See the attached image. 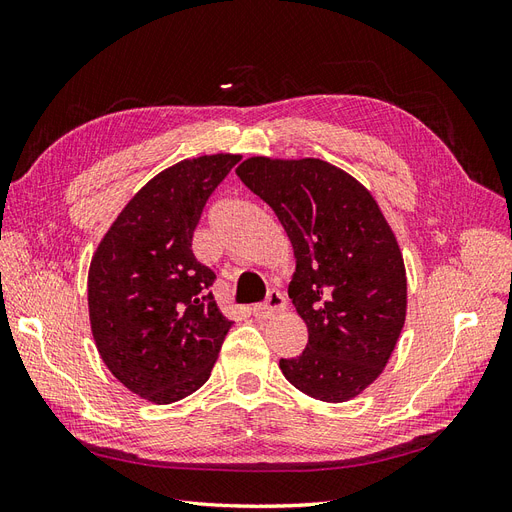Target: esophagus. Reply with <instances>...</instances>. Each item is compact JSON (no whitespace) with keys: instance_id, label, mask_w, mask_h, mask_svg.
<instances>
[{"instance_id":"obj_1","label":"esophagus","mask_w":512,"mask_h":512,"mask_svg":"<svg viewBox=\"0 0 512 512\" xmlns=\"http://www.w3.org/2000/svg\"><path fill=\"white\" fill-rule=\"evenodd\" d=\"M284 307H286L284 294L277 292V290H271V292L267 294V301H265V303L254 305V316H256V318H271V316H275L277 312H282Z\"/></svg>"}]
</instances>
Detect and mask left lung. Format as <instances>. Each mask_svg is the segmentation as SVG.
<instances>
[{
    "instance_id": "1",
    "label": "left lung",
    "mask_w": 512,
    "mask_h": 512,
    "mask_svg": "<svg viewBox=\"0 0 512 512\" xmlns=\"http://www.w3.org/2000/svg\"><path fill=\"white\" fill-rule=\"evenodd\" d=\"M237 175L275 211L297 258L288 294L309 337L280 361L282 374L329 404L361 395L406 322V267L389 222L365 185L318 158L256 156Z\"/></svg>"
}]
</instances>
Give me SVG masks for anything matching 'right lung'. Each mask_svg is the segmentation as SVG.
<instances>
[{
    "mask_svg": "<svg viewBox=\"0 0 512 512\" xmlns=\"http://www.w3.org/2000/svg\"><path fill=\"white\" fill-rule=\"evenodd\" d=\"M239 160L215 153L162 170L123 207L91 258L87 301L98 352L126 389L153 404L198 391L232 327L192 237Z\"/></svg>",
    "mask_w": 512,
    "mask_h": 512,
    "instance_id": "1",
    "label": "right lung"
}]
</instances>
